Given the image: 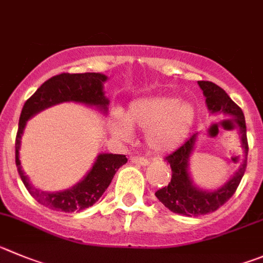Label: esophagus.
Instances as JSON below:
<instances>
[{
	"label": "esophagus",
	"mask_w": 263,
	"mask_h": 263,
	"mask_svg": "<svg viewBox=\"0 0 263 263\" xmlns=\"http://www.w3.org/2000/svg\"><path fill=\"white\" fill-rule=\"evenodd\" d=\"M131 163H135V165H139V166H148L149 162L148 159L145 158H140V157H131L129 158Z\"/></svg>",
	"instance_id": "1"
}]
</instances>
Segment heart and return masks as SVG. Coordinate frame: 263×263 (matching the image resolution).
<instances>
[{
	"mask_svg": "<svg viewBox=\"0 0 263 263\" xmlns=\"http://www.w3.org/2000/svg\"><path fill=\"white\" fill-rule=\"evenodd\" d=\"M195 106L166 96H152L135 100L126 114L115 112L110 127L118 139L128 140L132 129H143L151 151L170 153L187 140L196 122Z\"/></svg>",
	"mask_w": 263,
	"mask_h": 263,
	"instance_id": "b5f03b06",
	"label": "heart"
}]
</instances>
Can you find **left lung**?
Returning <instances> with one entry per match:
<instances>
[{
	"label": "left lung",
	"instance_id": "obj_1",
	"mask_svg": "<svg viewBox=\"0 0 263 263\" xmlns=\"http://www.w3.org/2000/svg\"><path fill=\"white\" fill-rule=\"evenodd\" d=\"M198 85L205 96L206 106L210 114L222 115V117L234 119V123L236 124L237 131H239L244 154H242V162L240 163L239 168L217 190H203L198 187L191 176L190 161L195 152L198 132L193 134L180 148L166 157L165 159L173 171L171 181L168 185L157 191L156 196L168 210L176 214L187 215V217L209 214L227 202L232 197L236 188L239 187L241 178L244 176L248 157L247 126H245L242 110L232 101L222 88L218 87L214 83L198 82Z\"/></svg>",
	"mask_w": 263,
	"mask_h": 263
}]
</instances>
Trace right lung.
Returning <instances> with one entry per match:
<instances>
[{"instance_id": "1", "label": "right lung", "mask_w": 263, "mask_h": 263, "mask_svg": "<svg viewBox=\"0 0 263 263\" xmlns=\"http://www.w3.org/2000/svg\"><path fill=\"white\" fill-rule=\"evenodd\" d=\"M106 80L107 76L100 72L55 75L46 80L27 100L22 109L15 140L16 167H18L22 181L32 197L50 210L73 213L92 206L104 195L118 168L127 163V158L123 154L100 153L87 175L73 187L58 191V192L39 190L31 184L28 176L22 168L21 159H19L22 136H23L27 122L37 112L54 105L62 104V102H75V104L96 107L98 111L106 115L110 104L109 98L105 96L104 92V84Z\"/></svg>"}]
</instances>
